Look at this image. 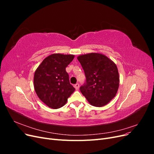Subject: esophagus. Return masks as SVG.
<instances>
[{
  "instance_id": "1",
  "label": "esophagus",
  "mask_w": 154,
  "mask_h": 154,
  "mask_svg": "<svg viewBox=\"0 0 154 154\" xmlns=\"http://www.w3.org/2000/svg\"><path fill=\"white\" fill-rule=\"evenodd\" d=\"M79 87H80V85H79L78 83H76V84L74 85V88H75L76 90L79 89Z\"/></svg>"
}]
</instances>
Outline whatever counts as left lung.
Wrapping results in <instances>:
<instances>
[{
    "label": "left lung",
    "instance_id": "1",
    "mask_svg": "<svg viewBox=\"0 0 154 154\" xmlns=\"http://www.w3.org/2000/svg\"><path fill=\"white\" fill-rule=\"evenodd\" d=\"M84 70L86 84L80 87L82 94L91 105L101 107L116 96L119 76L116 63L99 53L82 54L77 57Z\"/></svg>",
    "mask_w": 154,
    "mask_h": 154
}]
</instances>
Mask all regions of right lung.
Returning a JSON list of instances; mask_svg holds the SVG:
<instances>
[{"mask_svg": "<svg viewBox=\"0 0 154 154\" xmlns=\"http://www.w3.org/2000/svg\"><path fill=\"white\" fill-rule=\"evenodd\" d=\"M74 58L73 54L54 53L46 57L36 69L33 79L35 92L49 108L63 106L75 91L66 71Z\"/></svg>", "mask_w": 154, "mask_h": 154, "instance_id": "1", "label": "right lung"}]
</instances>
